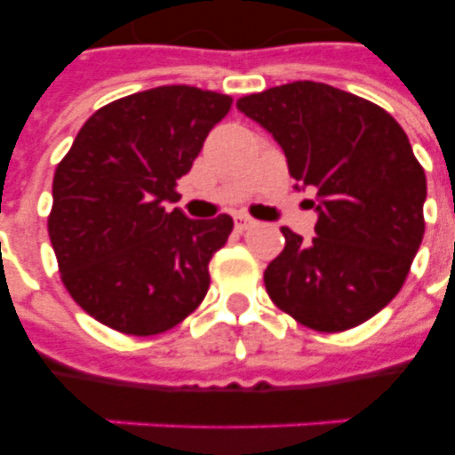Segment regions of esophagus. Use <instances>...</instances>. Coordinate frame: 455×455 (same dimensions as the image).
Instances as JSON below:
<instances>
[{
	"label": "esophagus",
	"mask_w": 455,
	"mask_h": 455,
	"mask_svg": "<svg viewBox=\"0 0 455 455\" xmlns=\"http://www.w3.org/2000/svg\"><path fill=\"white\" fill-rule=\"evenodd\" d=\"M234 221H235V228H238V231H248V228L257 227V221L252 220V217H248V214H243V212L235 214Z\"/></svg>",
	"instance_id": "esophagus-1"
}]
</instances>
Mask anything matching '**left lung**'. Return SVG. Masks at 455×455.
<instances>
[{
  "instance_id": "left-lung-1",
  "label": "left lung",
  "mask_w": 455,
  "mask_h": 455,
  "mask_svg": "<svg viewBox=\"0 0 455 455\" xmlns=\"http://www.w3.org/2000/svg\"><path fill=\"white\" fill-rule=\"evenodd\" d=\"M276 139L298 191L316 193V235L291 228L264 271L278 309L307 328L363 323L402 291L425 234L427 181L406 132L380 106L321 82H291L238 99Z\"/></svg>"
}]
</instances>
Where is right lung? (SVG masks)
Returning a JSON list of instances; mask_svg holds the SVG:
<instances>
[{"instance_id":"add662e5","label":"right lung","mask_w":455,"mask_h":455,"mask_svg":"<svg viewBox=\"0 0 455 455\" xmlns=\"http://www.w3.org/2000/svg\"><path fill=\"white\" fill-rule=\"evenodd\" d=\"M228 108L231 96L186 84L124 96L89 117L56 167L49 238L60 278L103 325L157 335L207 295V264L234 220H188L167 203Z\"/></svg>"}]
</instances>
